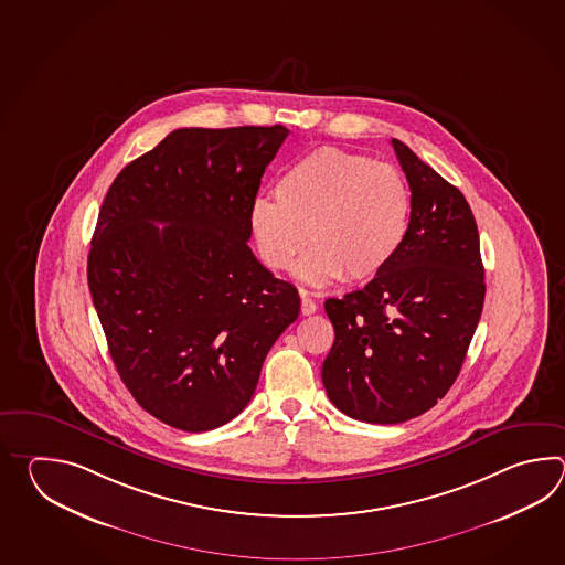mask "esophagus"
<instances>
[{
  "instance_id": "obj_1",
  "label": "esophagus",
  "mask_w": 565,
  "mask_h": 565,
  "mask_svg": "<svg viewBox=\"0 0 565 565\" xmlns=\"http://www.w3.org/2000/svg\"><path fill=\"white\" fill-rule=\"evenodd\" d=\"M315 311H317L315 300L309 299L307 295H302V299H300V312H302V315H312Z\"/></svg>"
}]
</instances>
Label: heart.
<instances>
[{"mask_svg":"<svg viewBox=\"0 0 565 565\" xmlns=\"http://www.w3.org/2000/svg\"><path fill=\"white\" fill-rule=\"evenodd\" d=\"M275 198H256L248 228L260 263L285 273L311 242L297 277L311 287L365 282L394 263L408 236L404 175L370 157L321 147L280 175Z\"/></svg>","mask_w":565,"mask_h":565,"instance_id":"b5f03b06","label":"heart"}]
</instances>
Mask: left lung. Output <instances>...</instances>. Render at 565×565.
I'll list each match as a JSON object with an SVG mask.
<instances>
[{
	"label": "left lung",
	"mask_w": 565,
	"mask_h": 565,
	"mask_svg": "<svg viewBox=\"0 0 565 565\" xmlns=\"http://www.w3.org/2000/svg\"><path fill=\"white\" fill-rule=\"evenodd\" d=\"M412 192L402 250L382 275L324 300L335 341L323 361L327 396L351 418L399 424L455 384L484 302L477 222L465 195L392 139Z\"/></svg>",
	"instance_id": "obj_1"
}]
</instances>
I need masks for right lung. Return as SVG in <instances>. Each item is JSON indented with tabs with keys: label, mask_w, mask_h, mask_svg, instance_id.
<instances>
[{
	"label": "right lung",
	"mask_w": 565,
	"mask_h": 565,
	"mask_svg": "<svg viewBox=\"0 0 565 565\" xmlns=\"http://www.w3.org/2000/svg\"><path fill=\"white\" fill-rule=\"evenodd\" d=\"M287 135L282 125L169 132L100 205L88 288L110 358L137 404L178 430L236 418L299 317L297 288L248 246L250 205Z\"/></svg>",
	"instance_id": "right-lung-1"
}]
</instances>
